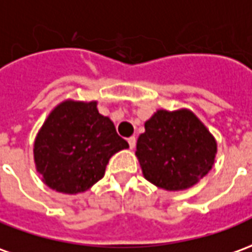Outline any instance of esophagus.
I'll return each instance as SVG.
<instances>
[{"label": "esophagus", "instance_id": "esophagus-1", "mask_svg": "<svg viewBox=\"0 0 252 252\" xmlns=\"http://www.w3.org/2000/svg\"><path fill=\"white\" fill-rule=\"evenodd\" d=\"M127 143H129V147L131 149L136 147V143H137V138L136 137H130V138H127Z\"/></svg>", "mask_w": 252, "mask_h": 252}]
</instances>
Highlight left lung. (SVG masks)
I'll return each instance as SVG.
<instances>
[{
    "mask_svg": "<svg viewBox=\"0 0 252 252\" xmlns=\"http://www.w3.org/2000/svg\"><path fill=\"white\" fill-rule=\"evenodd\" d=\"M217 144L209 130L188 109H160L145 122L136 155L144 177L156 187L180 190L209 173Z\"/></svg>",
    "mask_w": 252,
    "mask_h": 252,
    "instance_id": "8db88e82",
    "label": "left lung"
}]
</instances>
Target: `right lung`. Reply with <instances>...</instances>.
<instances>
[{
  "mask_svg": "<svg viewBox=\"0 0 252 252\" xmlns=\"http://www.w3.org/2000/svg\"><path fill=\"white\" fill-rule=\"evenodd\" d=\"M129 147L97 103L64 101L50 112L34 144L36 170L57 192L89 189L105 173L109 158Z\"/></svg>",
  "mask_w": 252,
  "mask_h": 252,
  "instance_id": "add662e5",
  "label": "right lung"
}]
</instances>
